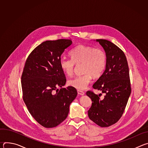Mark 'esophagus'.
Here are the masks:
<instances>
[{"label":"esophagus","mask_w":148,"mask_h":148,"mask_svg":"<svg viewBox=\"0 0 148 148\" xmlns=\"http://www.w3.org/2000/svg\"><path fill=\"white\" fill-rule=\"evenodd\" d=\"M77 92L79 95H83L85 94V92H84L82 91H81V90H77Z\"/></svg>","instance_id":"esophagus-1"}]
</instances>
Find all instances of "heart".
Instances as JSON below:
<instances>
[{"label": "heart", "instance_id": "obj_1", "mask_svg": "<svg viewBox=\"0 0 148 148\" xmlns=\"http://www.w3.org/2000/svg\"><path fill=\"white\" fill-rule=\"evenodd\" d=\"M70 55L71 59L62 57L60 66L67 75H71L76 65L81 64L82 75L75 77L68 81L69 86L82 90L87 88L92 79V76L98 78L104 71L107 65V55L101 49L90 46L78 45L73 49Z\"/></svg>", "mask_w": 148, "mask_h": 148}]
</instances>
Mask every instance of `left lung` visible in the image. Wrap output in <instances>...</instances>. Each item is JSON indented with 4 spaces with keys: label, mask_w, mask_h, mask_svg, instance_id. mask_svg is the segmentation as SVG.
Listing matches in <instances>:
<instances>
[{
    "label": "left lung",
    "mask_w": 148,
    "mask_h": 148,
    "mask_svg": "<svg viewBox=\"0 0 148 148\" xmlns=\"http://www.w3.org/2000/svg\"><path fill=\"white\" fill-rule=\"evenodd\" d=\"M107 55V65L94 84L95 90L105 93L103 99L92 91L86 92L92 100L88 111L90 119L101 127H108L122 116L131 92L128 61L123 51L112 42L97 39Z\"/></svg>",
    "instance_id": "left-lung-1"
}]
</instances>
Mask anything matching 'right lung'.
Returning <instances> with one entry per match:
<instances>
[{
	"label": "right lung",
	"mask_w": 148,
	"mask_h": 148,
	"mask_svg": "<svg viewBox=\"0 0 148 148\" xmlns=\"http://www.w3.org/2000/svg\"><path fill=\"white\" fill-rule=\"evenodd\" d=\"M72 44L69 39L47 40L29 54L22 75L23 99L34 119L45 128H54L68 116L77 95L76 89L62 88L66 78L60 66L61 56Z\"/></svg>",
	"instance_id": "add662e5"
}]
</instances>
